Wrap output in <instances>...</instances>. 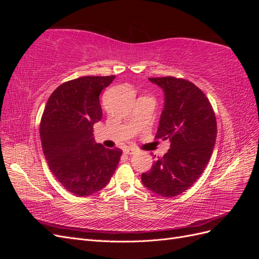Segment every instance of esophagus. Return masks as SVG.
I'll use <instances>...</instances> for the list:
<instances>
[{
  "label": "esophagus",
  "mask_w": 259,
  "mask_h": 259,
  "mask_svg": "<svg viewBox=\"0 0 259 259\" xmlns=\"http://www.w3.org/2000/svg\"><path fill=\"white\" fill-rule=\"evenodd\" d=\"M137 152V150H136V149L134 148V147H128V148H126V149H125V153H126V154H135Z\"/></svg>",
  "instance_id": "esophagus-1"
}]
</instances>
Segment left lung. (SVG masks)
Returning <instances> with one entry per match:
<instances>
[{"instance_id":"8db88e82","label":"left lung","mask_w":259,"mask_h":259,"mask_svg":"<svg viewBox=\"0 0 259 259\" xmlns=\"http://www.w3.org/2000/svg\"><path fill=\"white\" fill-rule=\"evenodd\" d=\"M149 81L164 94L155 137L168 139L170 146L142 175V182L153 193L171 198L191 187L206 167L216 143V117L209 100L193 83L173 76Z\"/></svg>"}]
</instances>
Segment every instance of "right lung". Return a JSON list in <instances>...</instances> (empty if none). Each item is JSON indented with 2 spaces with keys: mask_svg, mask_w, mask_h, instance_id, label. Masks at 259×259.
Listing matches in <instances>:
<instances>
[{
  "mask_svg": "<svg viewBox=\"0 0 259 259\" xmlns=\"http://www.w3.org/2000/svg\"><path fill=\"white\" fill-rule=\"evenodd\" d=\"M115 75L82 76L53 92L40 124V136L50 169L62 187L88 197L110 182L122 155L94 140L93 126L103 117L99 95Z\"/></svg>",
  "mask_w": 259,
  "mask_h": 259,
  "instance_id": "add662e5",
  "label": "right lung"
}]
</instances>
